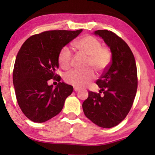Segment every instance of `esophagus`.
I'll list each match as a JSON object with an SVG mask.
<instances>
[{
    "mask_svg": "<svg viewBox=\"0 0 155 155\" xmlns=\"http://www.w3.org/2000/svg\"><path fill=\"white\" fill-rule=\"evenodd\" d=\"M80 89L78 88V87H74V91H75V92H78V91H80Z\"/></svg>",
    "mask_w": 155,
    "mask_h": 155,
    "instance_id": "esophagus-1",
    "label": "esophagus"
}]
</instances>
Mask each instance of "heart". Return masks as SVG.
<instances>
[{"label": "heart", "instance_id": "obj_1", "mask_svg": "<svg viewBox=\"0 0 155 155\" xmlns=\"http://www.w3.org/2000/svg\"><path fill=\"white\" fill-rule=\"evenodd\" d=\"M80 53L88 56L87 66L92 67L97 72H102L109 67L111 61V53L109 48L101 46V42L93 36L87 35L73 44ZM73 54L68 46L61 48L58 60L60 66L67 70L71 67ZM95 78L92 69L85 71L73 70L65 74V81L76 87H84Z\"/></svg>", "mask_w": 155, "mask_h": 155}]
</instances>
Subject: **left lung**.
<instances>
[{
    "label": "left lung",
    "mask_w": 155,
    "mask_h": 155,
    "mask_svg": "<svg viewBox=\"0 0 155 155\" xmlns=\"http://www.w3.org/2000/svg\"><path fill=\"white\" fill-rule=\"evenodd\" d=\"M94 33L102 38L110 48L112 59L97 80L99 93L88 92L82 109L84 115L94 124L109 128L119 124L132 107L137 88V67L133 52L121 38L106 29Z\"/></svg>",
    "instance_id": "left-lung-1"
}]
</instances>
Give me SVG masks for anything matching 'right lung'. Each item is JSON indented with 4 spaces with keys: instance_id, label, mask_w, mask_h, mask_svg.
I'll list each match as a JSON object with an SVG mask.
<instances>
[{
    "instance_id": "right-lung-1",
    "label": "right lung",
    "mask_w": 155,
    "mask_h": 155,
    "mask_svg": "<svg viewBox=\"0 0 155 155\" xmlns=\"http://www.w3.org/2000/svg\"><path fill=\"white\" fill-rule=\"evenodd\" d=\"M82 31H44L28 38L21 46L12 79L19 107L29 120L43 123L54 117L73 92V86L61 82L56 71L61 49ZM51 79L59 82L55 88L48 84Z\"/></svg>"
}]
</instances>
